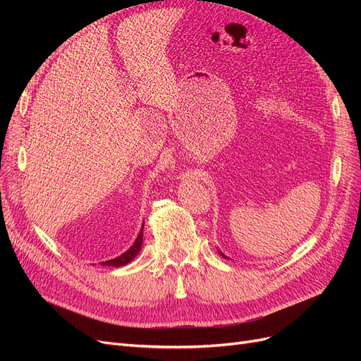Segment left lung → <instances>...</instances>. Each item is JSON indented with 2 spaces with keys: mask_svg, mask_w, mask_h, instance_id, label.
<instances>
[{
  "mask_svg": "<svg viewBox=\"0 0 361 361\" xmlns=\"http://www.w3.org/2000/svg\"><path fill=\"white\" fill-rule=\"evenodd\" d=\"M221 255H223V253H221ZM223 257H226V256H224V255H223Z\"/></svg>",
  "mask_w": 361,
  "mask_h": 361,
  "instance_id": "left-lung-1",
  "label": "left lung"
}]
</instances>
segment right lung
<instances>
[{
    "label": "right lung",
    "mask_w": 361,
    "mask_h": 361,
    "mask_svg": "<svg viewBox=\"0 0 361 361\" xmlns=\"http://www.w3.org/2000/svg\"><path fill=\"white\" fill-rule=\"evenodd\" d=\"M143 227H145V223H143V226H141V232H140V235L137 236V239H135V243L133 244V247H130L126 253H123L122 256H118V257H116V259H111V260H105V262H102L101 265H104V267H123V265H126V264H129L130 260H133L137 255H138V251H140V248H141V244H143Z\"/></svg>",
    "instance_id": "1"
}]
</instances>
